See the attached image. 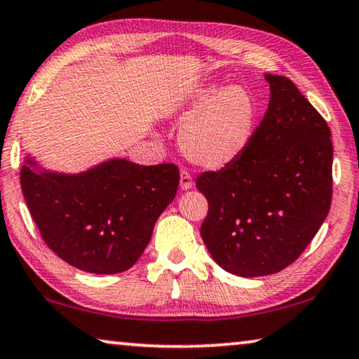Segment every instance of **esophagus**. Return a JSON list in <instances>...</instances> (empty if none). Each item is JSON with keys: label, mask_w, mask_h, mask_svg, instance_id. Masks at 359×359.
Instances as JSON below:
<instances>
[{"label": "esophagus", "mask_w": 359, "mask_h": 359, "mask_svg": "<svg viewBox=\"0 0 359 359\" xmlns=\"http://www.w3.org/2000/svg\"><path fill=\"white\" fill-rule=\"evenodd\" d=\"M180 186L183 191L191 189L192 186H194V181H192V176L189 175V172H186V170H181V175H180Z\"/></svg>", "instance_id": "obj_1"}]
</instances>
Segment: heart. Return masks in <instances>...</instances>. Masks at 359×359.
Instances as JSON below:
<instances>
[{
    "instance_id": "b5f03b06",
    "label": "heart",
    "mask_w": 359,
    "mask_h": 359,
    "mask_svg": "<svg viewBox=\"0 0 359 359\" xmlns=\"http://www.w3.org/2000/svg\"><path fill=\"white\" fill-rule=\"evenodd\" d=\"M181 115L189 117L180 133L181 151L198 167L218 170L249 146L257 106L244 88L210 85L192 93Z\"/></svg>"
}]
</instances>
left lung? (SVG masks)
Wrapping results in <instances>:
<instances>
[{
    "label": "left lung",
    "mask_w": 359,
    "mask_h": 359,
    "mask_svg": "<svg viewBox=\"0 0 359 359\" xmlns=\"http://www.w3.org/2000/svg\"><path fill=\"white\" fill-rule=\"evenodd\" d=\"M268 110L249 146L196 181L207 197L202 239L224 271L255 278L294 263L332 201V141L326 120L287 76L266 74Z\"/></svg>",
    "instance_id": "obj_1"
}]
</instances>
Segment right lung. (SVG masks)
Here are the masks:
<instances>
[{"mask_svg": "<svg viewBox=\"0 0 359 359\" xmlns=\"http://www.w3.org/2000/svg\"><path fill=\"white\" fill-rule=\"evenodd\" d=\"M178 184L173 163L144 167L112 158L64 175L43 172L27 158L20 168L22 192L43 241L64 262L95 274L133 266Z\"/></svg>", "mask_w": 359, "mask_h": 359, "instance_id": "obj_1", "label": "right lung"}]
</instances>
